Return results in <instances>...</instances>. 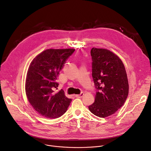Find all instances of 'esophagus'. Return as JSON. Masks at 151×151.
Returning a JSON list of instances; mask_svg holds the SVG:
<instances>
[{
	"instance_id": "34e87169",
	"label": "esophagus",
	"mask_w": 151,
	"mask_h": 151,
	"mask_svg": "<svg viewBox=\"0 0 151 151\" xmlns=\"http://www.w3.org/2000/svg\"><path fill=\"white\" fill-rule=\"evenodd\" d=\"M84 96V93L83 92H81L79 94H76L75 96L76 98H82Z\"/></svg>"
}]
</instances>
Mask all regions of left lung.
<instances>
[{"mask_svg":"<svg viewBox=\"0 0 151 151\" xmlns=\"http://www.w3.org/2000/svg\"><path fill=\"white\" fill-rule=\"evenodd\" d=\"M92 77L96 89L90 111L99 117L115 113L128 95L129 85L125 68L121 60L110 50L92 48Z\"/></svg>","mask_w":151,"mask_h":151,"instance_id":"8db88e82","label":"left lung"}]
</instances>
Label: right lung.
Here are the masks:
<instances>
[{"instance_id": "right-lung-1", "label": "right lung", "mask_w": 151, "mask_h": 151, "mask_svg": "<svg viewBox=\"0 0 151 151\" xmlns=\"http://www.w3.org/2000/svg\"><path fill=\"white\" fill-rule=\"evenodd\" d=\"M73 49H47L31 62L27 73L26 96L35 110L49 119L58 118L67 111L72 101L63 89L55 92L57 79L67 60L75 52Z\"/></svg>"}]
</instances>
